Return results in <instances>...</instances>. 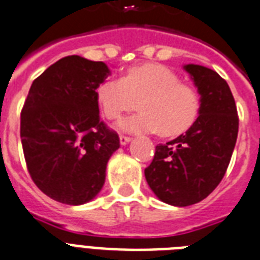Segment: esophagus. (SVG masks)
<instances>
[{
  "mask_svg": "<svg viewBox=\"0 0 260 260\" xmlns=\"http://www.w3.org/2000/svg\"><path fill=\"white\" fill-rule=\"evenodd\" d=\"M130 141H132V137H127V136H120V137H119V142H120V145H126V144H128V142H130Z\"/></svg>",
  "mask_w": 260,
  "mask_h": 260,
  "instance_id": "obj_1",
  "label": "esophagus"
}]
</instances>
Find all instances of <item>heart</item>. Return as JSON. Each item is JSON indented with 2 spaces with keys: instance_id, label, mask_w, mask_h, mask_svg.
<instances>
[{
  "instance_id": "obj_1",
  "label": "heart",
  "mask_w": 260,
  "mask_h": 260,
  "mask_svg": "<svg viewBox=\"0 0 260 260\" xmlns=\"http://www.w3.org/2000/svg\"><path fill=\"white\" fill-rule=\"evenodd\" d=\"M94 94L108 119L120 118L140 100V111L118 123L119 130L128 133L179 136L197 122L201 112L198 90L157 63L133 66L123 78H107L96 86Z\"/></svg>"
}]
</instances>
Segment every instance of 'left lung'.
Masks as SVG:
<instances>
[{
    "label": "left lung",
    "mask_w": 260,
    "mask_h": 260,
    "mask_svg": "<svg viewBox=\"0 0 260 260\" xmlns=\"http://www.w3.org/2000/svg\"><path fill=\"white\" fill-rule=\"evenodd\" d=\"M201 96L197 122L178 138L158 144L145 178L160 201L190 206L213 192L224 178L239 132L236 104L224 78L201 65L183 66Z\"/></svg>",
    "instance_id": "left-lung-1"
}]
</instances>
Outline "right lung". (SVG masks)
I'll use <instances>...</instances> for the list:
<instances>
[{
    "label": "right lung",
    "mask_w": 260,
    "mask_h": 260,
    "mask_svg": "<svg viewBox=\"0 0 260 260\" xmlns=\"http://www.w3.org/2000/svg\"><path fill=\"white\" fill-rule=\"evenodd\" d=\"M104 62L69 55L32 82L21 110L20 136L32 180L66 205L100 192L119 137L100 122L96 86L110 76Z\"/></svg>",
    "instance_id": "right-lung-1"
}]
</instances>
